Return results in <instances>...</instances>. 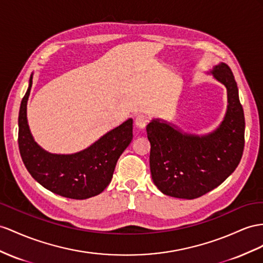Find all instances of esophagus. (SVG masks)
I'll return each mask as SVG.
<instances>
[{
    "mask_svg": "<svg viewBox=\"0 0 263 263\" xmlns=\"http://www.w3.org/2000/svg\"><path fill=\"white\" fill-rule=\"evenodd\" d=\"M147 122H149V119H147L145 116H143V114H140V116L136 118V125L137 127H139V129H144Z\"/></svg>",
    "mask_w": 263,
    "mask_h": 263,
    "instance_id": "obj_1",
    "label": "esophagus"
}]
</instances>
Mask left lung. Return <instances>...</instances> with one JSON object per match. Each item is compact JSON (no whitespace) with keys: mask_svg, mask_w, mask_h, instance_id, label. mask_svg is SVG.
I'll list each match as a JSON object with an SVG mask.
<instances>
[{"mask_svg":"<svg viewBox=\"0 0 263 263\" xmlns=\"http://www.w3.org/2000/svg\"><path fill=\"white\" fill-rule=\"evenodd\" d=\"M227 89L223 121L214 131L185 133L161 119L146 125L150 170L154 184L165 196L196 199L219 186L240 163L245 147V113L233 73L226 63L209 72Z\"/></svg>","mask_w":263,"mask_h":263,"instance_id":"obj_1","label":"left lung"}]
</instances>
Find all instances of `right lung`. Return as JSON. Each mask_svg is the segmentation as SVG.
Segmentation results:
<instances>
[{
  "mask_svg": "<svg viewBox=\"0 0 263 263\" xmlns=\"http://www.w3.org/2000/svg\"><path fill=\"white\" fill-rule=\"evenodd\" d=\"M32 79L33 74L18 112V149L25 167L40 184L59 196L76 200L98 196L111 182L120 156L131 143L133 120L127 119L82 151L50 153L35 142L28 124Z\"/></svg>",
  "mask_w": 263,
  "mask_h": 263,
  "instance_id": "1",
  "label": "right lung"
}]
</instances>
